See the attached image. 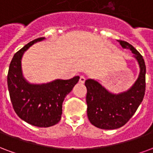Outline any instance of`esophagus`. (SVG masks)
Returning <instances> with one entry per match:
<instances>
[{
  "label": "esophagus",
  "instance_id": "obj_1",
  "mask_svg": "<svg viewBox=\"0 0 153 153\" xmlns=\"http://www.w3.org/2000/svg\"><path fill=\"white\" fill-rule=\"evenodd\" d=\"M85 77L84 76H80V80H79L80 83L83 84V83L85 82Z\"/></svg>",
  "mask_w": 153,
  "mask_h": 153
}]
</instances>
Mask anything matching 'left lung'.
<instances>
[{
  "mask_svg": "<svg viewBox=\"0 0 153 153\" xmlns=\"http://www.w3.org/2000/svg\"><path fill=\"white\" fill-rule=\"evenodd\" d=\"M122 48L130 50L139 66L138 79L126 91L113 94L99 81L87 79V116L90 123L102 130H115L123 126L135 113L145 94L146 66L143 56L133 45L118 41Z\"/></svg>",
  "mask_w": 153,
  "mask_h": 153,
  "instance_id": "obj_1",
  "label": "left lung"
}]
</instances>
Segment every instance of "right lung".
Wrapping results in <instances>:
<instances>
[{"label":"right lung","instance_id":"obj_1","mask_svg":"<svg viewBox=\"0 0 153 153\" xmlns=\"http://www.w3.org/2000/svg\"><path fill=\"white\" fill-rule=\"evenodd\" d=\"M45 40L40 37L24 45L11 60L7 76L8 90L14 112L22 120L37 127H50L61 119L64 98L80 79H56L44 84H32L22 72V58L32 45Z\"/></svg>","mask_w":153,"mask_h":153}]
</instances>
